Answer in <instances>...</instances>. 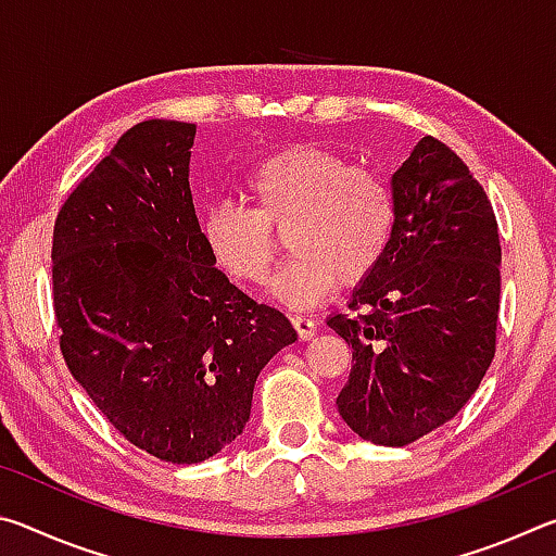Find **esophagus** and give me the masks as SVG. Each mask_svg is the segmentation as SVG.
I'll return each instance as SVG.
<instances>
[{
	"label": "esophagus",
	"mask_w": 556,
	"mask_h": 556,
	"mask_svg": "<svg viewBox=\"0 0 556 556\" xmlns=\"http://www.w3.org/2000/svg\"><path fill=\"white\" fill-rule=\"evenodd\" d=\"M291 324H294V328H296V333H299L301 341H312L314 333H316V324L312 321V318L294 316V318H291Z\"/></svg>",
	"instance_id": "obj_1"
}]
</instances>
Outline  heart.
<instances>
[{
	"label": "heart",
	"instance_id": "b5f03b06",
	"mask_svg": "<svg viewBox=\"0 0 556 556\" xmlns=\"http://www.w3.org/2000/svg\"><path fill=\"white\" fill-rule=\"evenodd\" d=\"M252 211L215 203L201 218V240L223 275L238 285H262L287 230L294 252L271 279L281 306L314 308L341 277L357 285L370 277L390 248L394 199L388 181L370 168L351 166L343 154L294 144L269 154L244 176Z\"/></svg>",
	"mask_w": 556,
	"mask_h": 556
}]
</instances>
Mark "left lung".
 <instances>
[{"instance_id":"obj_1","label":"left lung","mask_w":556,"mask_h":556,"mask_svg":"<svg viewBox=\"0 0 556 556\" xmlns=\"http://www.w3.org/2000/svg\"><path fill=\"white\" fill-rule=\"evenodd\" d=\"M394 232L328 326L353 348L338 412L357 437L407 446L454 419L495 355L501 240L468 166L434 137L392 174Z\"/></svg>"}]
</instances>
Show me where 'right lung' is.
Here are the masks:
<instances>
[{
	"instance_id": "add662e5",
	"label": "right lung",
	"mask_w": 556,
	"mask_h": 556,
	"mask_svg": "<svg viewBox=\"0 0 556 556\" xmlns=\"http://www.w3.org/2000/svg\"><path fill=\"white\" fill-rule=\"evenodd\" d=\"M195 125L139 122L53 225L63 361L129 444L201 464L242 434L257 375L296 341L289 318L215 267L188 164Z\"/></svg>"
}]
</instances>
